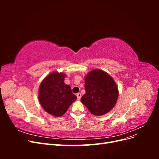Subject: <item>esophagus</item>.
Listing matches in <instances>:
<instances>
[{
    "mask_svg": "<svg viewBox=\"0 0 159 159\" xmlns=\"http://www.w3.org/2000/svg\"><path fill=\"white\" fill-rule=\"evenodd\" d=\"M76 96H77V98H78V99L80 100L81 98V94L80 93H78L76 94Z\"/></svg>",
    "mask_w": 159,
    "mask_h": 159,
    "instance_id": "obj_1",
    "label": "esophagus"
}]
</instances>
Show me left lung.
<instances>
[{
	"mask_svg": "<svg viewBox=\"0 0 159 159\" xmlns=\"http://www.w3.org/2000/svg\"><path fill=\"white\" fill-rule=\"evenodd\" d=\"M85 93L81 101L95 116L108 113L117 102V85L111 77L102 70L89 72L85 78Z\"/></svg>",
	"mask_w": 159,
	"mask_h": 159,
	"instance_id": "left-lung-1",
	"label": "left lung"
}]
</instances>
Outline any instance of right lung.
<instances>
[{
	"label": "right lung",
	"instance_id": "right-lung-1",
	"mask_svg": "<svg viewBox=\"0 0 159 159\" xmlns=\"http://www.w3.org/2000/svg\"><path fill=\"white\" fill-rule=\"evenodd\" d=\"M66 75L53 72L42 81L38 99L46 112L56 117L64 115L77 99L70 86L64 83Z\"/></svg>",
	"mask_w": 159,
	"mask_h": 159
}]
</instances>
